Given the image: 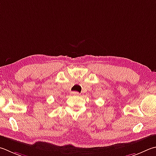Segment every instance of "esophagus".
I'll use <instances>...</instances> for the list:
<instances>
[{
  "label": "esophagus",
  "mask_w": 156,
  "mask_h": 156,
  "mask_svg": "<svg viewBox=\"0 0 156 156\" xmlns=\"http://www.w3.org/2000/svg\"><path fill=\"white\" fill-rule=\"evenodd\" d=\"M72 94L73 95H75V96L80 95V93H79L78 92H77V91H73V92H72Z\"/></svg>",
  "instance_id": "34e87169"
}]
</instances>
